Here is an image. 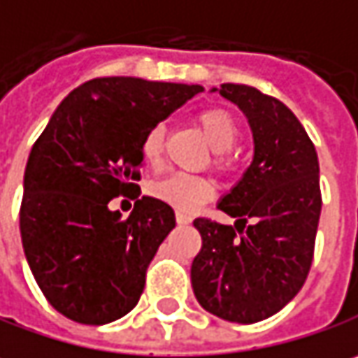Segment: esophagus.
Returning <instances> with one entry per match:
<instances>
[{
    "instance_id": "esophagus-1",
    "label": "esophagus",
    "mask_w": 358,
    "mask_h": 358,
    "mask_svg": "<svg viewBox=\"0 0 358 358\" xmlns=\"http://www.w3.org/2000/svg\"><path fill=\"white\" fill-rule=\"evenodd\" d=\"M190 221H192L190 215H186V213H182V210H176V222H178V224H188Z\"/></svg>"
}]
</instances>
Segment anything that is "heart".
<instances>
[{
	"label": "heart",
	"mask_w": 358,
	"mask_h": 358,
	"mask_svg": "<svg viewBox=\"0 0 358 358\" xmlns=\"http://www.w3.org/2000/svg\"><path fill=\"white\" fill-rule=\"evenodd\" d=\"M200 129L204 137L208 139L210 148L215 152H221L217 158V166L221 170H229L233 166V159L229 156L227 150H231L237 139H239V125L235 121V117L231 115L227 109L221 107H210L200 111L199 117ZM164 137H166V129L164 125L158 123L154 125L141 141V158L148 166H158L162 162V152H164ZM152 196H156L162 202L178 208V210H194L196 206H200L202 202L213 199V186L210 182H206L204 178L199 176H190V174H170L166 178L158 180L152 184L150 188Z\"/></svg>",
	"instance_id": "b5f03b06"
}]
</instances>
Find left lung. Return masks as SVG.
<instances>
[{
	"mask_svg": "<svg viewBox=\"0 0 358 358\" xmlns=\"http://www.w3.org/2000/svg\"><path fill=\"white\" fill-rule=\"evenodd\" d=\"M253 134V162L219 200L237 219H196L202 247L190 280L199 304L229 322L253 324L280 312L304 285L320 221V168L312 139L282 101L224 83Z\"/></svg>",
	"mask_w": 358,
	"mask_h": 358,
	"instance_id": "1",
	"label": "left lung"
}]
</instances>
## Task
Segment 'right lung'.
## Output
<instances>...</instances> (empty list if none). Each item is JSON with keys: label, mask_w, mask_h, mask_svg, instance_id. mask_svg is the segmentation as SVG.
<instances>
[{"label": "right lung", "mask_w": 358, "mask_h": 358, "mask_svg": "<svg viewBox=\"0 0 358 358\" xmlns=\"http://www.w3.org/2000/svg\"><path fill=\"white\" fill-rule=\"evenodd\" d=\"M200 91L136 76L93 78L69 93L36 139L20 233L36 282L62 316L107 324L139 302L148 265L176 217L154 196L138 199L127 220L108 202L139 196L143 136Z\"/></svg>", "instance_id": "add662e5"}]
</instances>
